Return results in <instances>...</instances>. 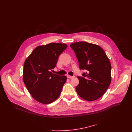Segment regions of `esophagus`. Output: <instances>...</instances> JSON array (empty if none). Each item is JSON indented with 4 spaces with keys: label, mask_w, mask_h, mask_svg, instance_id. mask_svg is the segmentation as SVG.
<instances>
[{
    "label": "esophagus",
    "mask_w": 132,
    "mask_h": 132,
    "mask_svg": "<svg viewBox=\"0 0 132 132\" xmlns=\"http://www.w3.org/2000/svg\"><path fill=\"white\" fill-rule=\"evenodd\" d=\"M67 78H69V79H71V78H73L74 77V76H69V75H67Z\"/></svg>",
    "instance_id": "esophagus-1"
}]
</instances>
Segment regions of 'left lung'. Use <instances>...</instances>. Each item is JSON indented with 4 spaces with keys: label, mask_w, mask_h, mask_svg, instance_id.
Masks as SVG:
<instances>
[{
    "label": "left lung",
    "mask_w": 132,
    "mask_h": 132,
    "mask_svg": "<svg viewBox=\"0 0 132 132\" xmlns=\"http://www.w3.org/2000/svg\"><path fill=\"white\" fill-rule=\"evenodd\" d=\"M79 62L80 69L86 70L83 77H78L76 87L78 95L84 100L92 101L101 97L111 81V65L104 51L99 45L85 42L70 45Z\"/></svg>",
    "instance_id": "left-lung-1"
}]
</instances>
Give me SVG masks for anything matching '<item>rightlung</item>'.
Masks as SVG:
<instances>
[{
	"mask_svg": "<svg viewBox=\"0 0 132 132\" xmlns=\"http://www.w3.org/2000/svg\"><path fill=\"white\" fill-rule=\"evenodd\" d=\"M64 43H51L37 46L24 62L23 80L32 97L37 102L50 104L57 99L67 77L54 74L60 55L67 48Z\"/></svg>",
	"mask_w": 132,
	"mask_h": 132,
	"instance_id": "add662e5",
	"label": "right lung"
}]
</instances>
